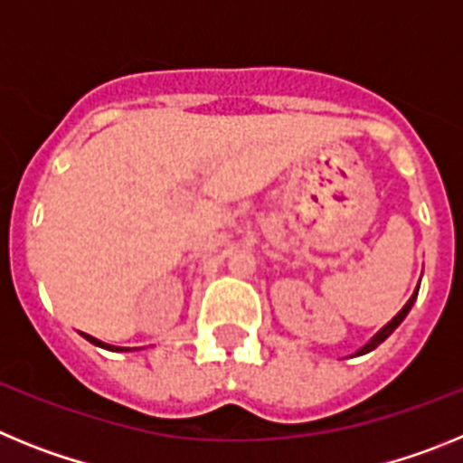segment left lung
Returning <instances> with one entry per match:
<instances>
[{"label":"left lung","instance_id":"1","mask_svg":"<svg viewBox=\"0 0 463 463\" xmlns=\"http://www.w3.org/2000/svg\"><path fill=\"white\" fill-rule=\"evenodd\" d=\"M417 289H420V288H417ZM415 298H417V292H415V294H412V297H411V298H408V304H406V306H403V308H401V310H399V313H396V315H394V317H392V322H387V325H384V326H383V329H380V331H378V334H375V336H373V338H371V341H369V343H366V345H364V347H362V350H359V353H357V354H366V353H371V350H375V347H378V345H380V343H383V341H384V338L390 336L392 331H394V329H396V326H399V325H401V322H403V317H406V315H408V313H411L412 304H415Z\"/></svg>","mask_w":463,"mask_h":463}]
</instances>
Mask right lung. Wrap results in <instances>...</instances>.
<instances>
[{
	"instance_id": "obj_1",
	"label": "right lung",
	"mask_w": 463,
	"mask_h": 463,
	"mask_svg": "<svg viewBox=\"0 0 463 463\" xmlns=\"http://www.w3.org/2000/svg\"><path fill=\"white\" fill-rule=\"evenodd\" d=\"M85 338H88V341H90V343H94V345H99V347H106V350H129V347H116V345H106V343L97 341V338L88 336V334H85Z\"/></svg>"
}]
</instances>
